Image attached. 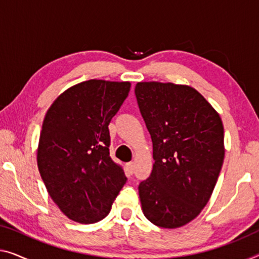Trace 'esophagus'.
<instances>
[{
    "mask_svg": "<svg viewBox=\"0 0 259 259\" xmlns=\"http://www.w3.org/2000/svg\"><path fill=\"white\" fill-rule=\"evenodd\" d=\"M134 169H135V163H134V161H130V163L126 164V172H128V175H133Z\"/></svg>",
    "mask_w": 259,
    "mask_h": 259,
    "instance_id": "obj_1",
    "label": "esophagus"
}]
</instances>
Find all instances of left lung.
<instances>
[{"label":"left lung","instance_id":"left-lung-1","mask_svg":"<svg viewBox=\"0 0 259 259\" xmlns=\"http://www.w3.org/2000/svg\"><path fill=\"white\" fill-rule=\"evenodd\" d=\"M135 95L154 159L138 186L143 213L161 228H179L200 214L214 191L225 158L222 121L192 87L138 82Z\"/></svg>","mask_w":259,"mask_h":259}]
</instances>
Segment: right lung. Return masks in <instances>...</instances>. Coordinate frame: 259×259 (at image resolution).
<instances>
[{
    "mask_svg": "<svg viewBox=\"0 0 259 259\" xmlns=\"http://www.w3.org/2000/svg\"><path fill=\"white\" fill-rule=\"evenodd\" d=\"M130 82L88 80L64 92L45 115L37 163L50 196L68 219L95 223L126 183L109 156V123Z\"/></svg>",
    "mask_w": 259,
    "mask_h": 259,
    "instance_id": "1",
    "label": "right lung"
}]
</instances>
